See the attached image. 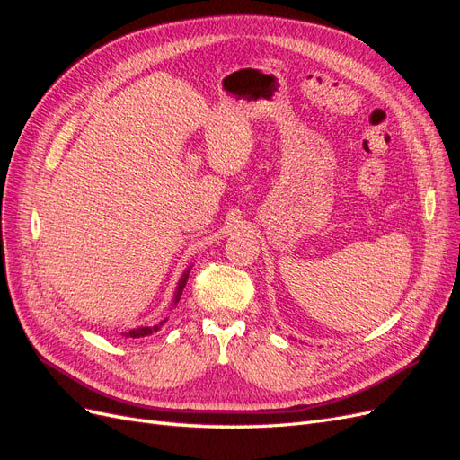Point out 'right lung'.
<instances>
[{
  "mask_svg": "<svg viewBox=\"0 0 460 460\" xmlns=\"http://www.w3.org/2000/svg\"><path fill=\"white\" fill-rule=\"evenodd\" d=\"M188 274H190V269L182 274V278H180V282L176 286V294H174V299H172V305H176L180 301V297H182V291L186 288V282H188ZM166 323V318L161 320V323L153 324V326H142V328H134L130 332L124 333L127 338H146V336H151V333H155L157 330H161V326Z\"/></svg>",
  "mask_w": 460,
  "mask_h": 460,
  "instance_id": "1",
  "label": "right lung"
}]
</instances>
